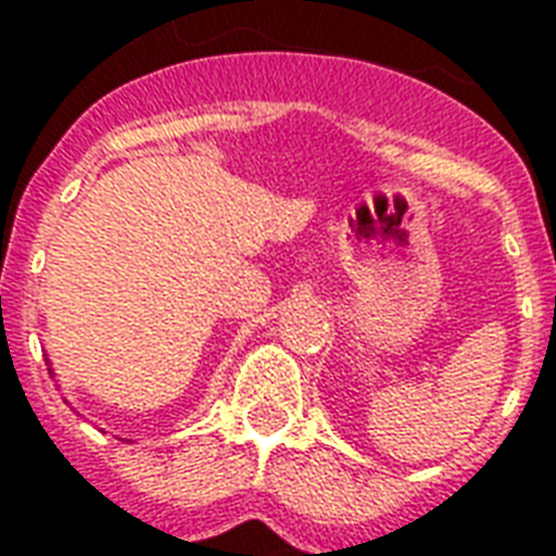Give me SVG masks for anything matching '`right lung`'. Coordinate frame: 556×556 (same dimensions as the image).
<instances>
[{"mask_svg":"<svg viewBox=\"0 0 556 556\" xmlns=\"http://www.w3.org/2000/svg\"><path fill=\"white\" fill-rule=\"evenodd\" d=\"M46 364H48V357H46ZM48 371H51V369H48ZM51 375H54V371H51Z\"/></svg>","mask_w":556,"mask_h":556,"instance_id":"obj_1","label":"right lung"}]
</instances>
